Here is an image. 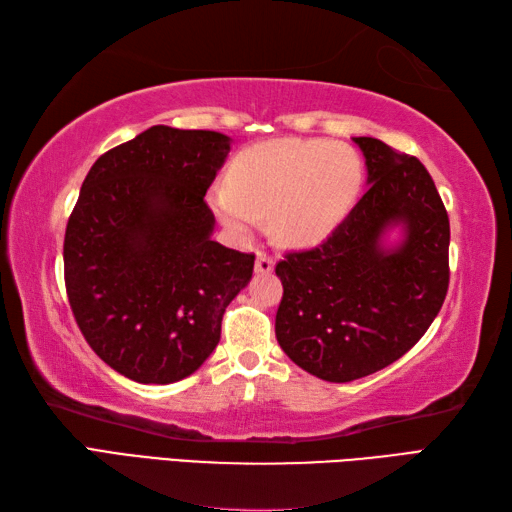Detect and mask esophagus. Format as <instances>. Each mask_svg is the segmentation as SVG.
<instances>
[{"label": "esophagus", "instance_id": "obj_1", "mask_svg": "<svg viewBox=\"0 0 512 512\" xmlns=\"http://www.w3.org/2000/svg\"><path fill=\"white\" fill-rule=\"evenodd\" d=\"M273 268H275L273 257H270L268 253H262V250H259V253H257V259H255V273H259V275H268V273H273Z\"/></svg>", "mask_w": 512, "mask_h": 512}]
</instances>
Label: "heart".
I'll list each match as a JSON object with an SVG mask.
<instances>
[{
	"label": "heart",
	"mask_w": 512,
	"mask_h": 512,
	"mask_svg": "<svg viewBox=\"0 0 512 512\" xmlns=\"http://www.w3.org/2000/svg\"><path fill=\"white\" fill-rule=\"evenodd\" d=\"M363 162L347 145L328 140H270L237 156L231 184H217L211 204L235 235H248L270 215L281 246L325 242L358 198Z\"/></svg>",
	"instance_id": "b5f03b06"
}]
</instances>
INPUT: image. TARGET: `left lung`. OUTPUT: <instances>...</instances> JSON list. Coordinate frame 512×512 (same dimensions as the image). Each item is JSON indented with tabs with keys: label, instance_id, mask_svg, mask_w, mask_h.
<instances>
[{
	"label": "left lung",
	"instance_id": "left-lung-1",
	"mask_svg": "<svg viewBox=\"0 0 512 512\" xmlns=\"http://www.w3.org/2000/svg\"><path fill=\"white\" fill-rule=\"evenodd\" d=\"M369 189L323 244L277 264L275 334L308 374L350 383L391 365L429 330L449 290V215L429 171L383 140L354 138ZM400 227L403 239L384 246Z\"/></svg>",
	"mask_w": 512,
	"mask_h": 512
}]
</instances>
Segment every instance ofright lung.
Wrapping results in <instances>:
<instances>
[{
	"instance_id": "right-lung-1",
	"label": "right lung",
	"mask_w": 512,
	"mask_h": 512,
	"mask_svg": "<svg viewBox=\"0 0 512 512\" xmlns=\"http://www.w3.org/2000/svg\"><path fill=\"white\" fill-rule=\"evenodd\" d=\"M231 151L206 129L154 125L94 162L63 239L65 290L96 356L143 385L191 376L255 255L211 239L204 202Z\"/></svg>"
}]
</instances>
